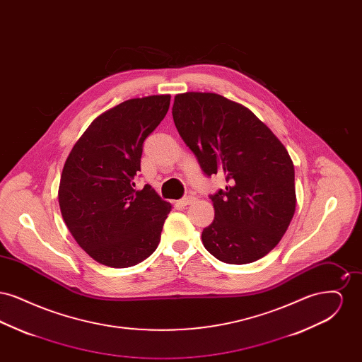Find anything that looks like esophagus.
<instances>
[{
  "label": "esophagus",
  "instance_id": "obj_1",
  "mask_svg": "<svg viewBox=\"0 0 362 362\" xmlns=\"http://www.w3.org/2000/svg\"><path fill=\"white\" fill-rule=\"evenodd\" d=\"M194 197H185V198H182L180 201H177V205L179 206L185 207V206H189V205H191L192 202H194Z\"/></svg>",
  "mask_w": 362,
  "mask_h": 362
}]
</instances>
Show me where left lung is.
I'll list each match as a JSON object with an SVG mask.
<instances>
[{"label": "left lung", "instance_id": "8db88e82", "mask_svg": "<svg viewBox=\"0 0 362 362\" xmlns=\"http://www.w3.org/2000/svg\"><path fill=\"white\" fill-rule=\"evenodd\" d=\"M175 126L207 176L221 173L211 195L214 220L202 232L207 251L225 263L267 255L296 210L292 158L282 142L243 104L211 92L175 96Z\"/></svg>", "mask_w": 362, "mask_h": 362}]
</instances>
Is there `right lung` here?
Returning <instances> with one entry per match:
<instances>
[{
  "mask_svg": "<svg viewBox=\"0 0 362 362\" xmlns=\"http://www.w3.org/2000/svg\"><path fill=\"white\" fill-rule=\"evenodd\" d=\"M171 95L118 104L88 126L65 161L58 202L77 244L100 264L123 269L153 254L171 204L146 185L134 189L142 144L170 108Z\"/></svg>",
  "mask_w": 362,
  "mask_h": 362,
  "instance_id": "1",
  "label": "right lung"
}]
</instances>
